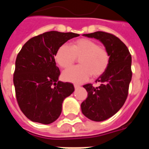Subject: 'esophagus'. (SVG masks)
<instances>
[{"instance_id":"1","label":"esophagus","mask_w":149,"mask_h":149,"mask_svg":"<svg viewBox=\"0 0 149 149\" xmlns=\"http://www.w3.org/2000/svg\"><path fill=\"white\" fill-rule=\"evenodd\" d=\"M74 89H78V88H80V85H77V84H74Z\"/></svg>"}]
</instances>
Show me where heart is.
Wrapping results in <instances>:
<instances>
[{
    "label": "heart",
    "mask_w": 149,
    "mask_h": 149,
    "mask_svg": "<svg viewBox=\"0 0 149 149\" xmlns=\"http://www.w3.org/2000/svg\"><path fill=\"white\" fill-rule=\"evenodd\" d=\"M55 60L60 67L66 68L79 59L77 66L68 68L63 72V78L68 82L81 84L87 81L92 74L98 77L108 68L110 54L104 48L89 39H79L70 46L63 44L57 48Z\"/></svg>",
    "instance_id": "heart-1"
}]
</instances>
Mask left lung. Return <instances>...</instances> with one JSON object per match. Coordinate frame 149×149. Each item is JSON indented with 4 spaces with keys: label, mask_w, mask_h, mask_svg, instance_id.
I'll list each match as a JSON object with an SVG mask.
<instances>
[{
    "label": "left lung",
    "mask_w": 149,
    "mask_h": 149,
    "mask_svg": "<svg viewBox=\"0 0 149 149\" xmlns=\"http://www.w3.org/2000/svg\"><path fill=\"white\" fill-rule=\"evenodd\" d=\"M84 36L99 40L110 54L108 68L95 81L100 86L84 85L88 97L81 105L83 114L88 119L102 122L115 115L127 99L132 77L131 55L127 46L113 34L97 31Z\"/></svg>",
    "instance_id": "obj_1"
}]
</instances>
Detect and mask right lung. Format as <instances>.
I'll use <instances>...</instances> for the list:
<instances>
[{
  "instance_id": "obj_1",
  "label": "right lung",
  "mask_w": 149,
  "mask_h": 149,
  "mask_svg": "<svg viewBox=\"0 0 149 149\" xmlns=\"http://www.w3.org/2000/svg\"><path fill=\"white\" fill-rule=\"evenodd\" d=\"M79 36L54 30L44 33L29 39L18 53L13 83L18 106L30 120L48 125L61 114L63 100L74 88L71 83L59 81L54 55L61 45Z\"/></svg>"
}]
</instances>
